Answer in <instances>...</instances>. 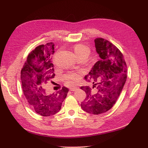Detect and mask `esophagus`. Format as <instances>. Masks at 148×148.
I'll return each mask as SVG.
<instances>
[{
  "instance_id": "34e87169",
  "label": "esophagus",
  "mask_w": 148,
  "mask_h": 148,
  "mask_svg": "<svg viewBox=\"0 0 148 148\" xmlns=\"http://www.w3.org/2000/svg\"><path fill=\"white\" fill-rule=\"evenodd\" d=\"M78 88V87H77V86H72L71 87H70V91H76V90Z\"/></svg>"
}]
</instances>
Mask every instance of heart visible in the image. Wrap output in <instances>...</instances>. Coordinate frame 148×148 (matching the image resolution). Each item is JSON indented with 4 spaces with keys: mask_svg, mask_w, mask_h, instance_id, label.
Instances as JSON below:
<instances>
[{
    "mask_svg": "<svg viewBox=\"0 0 148 148\" xmlns=\"http://www.w3.org/2000/svg\"><path fill=\"white\" fill-rule=\"evenodd\" d=\"M73 50L75 56L78 58L80 57H86L89 56L90 53V49L86 45L82 44H78L75 45L73 47ZM83 73L82 71H70L64 75V78L68 80H77L80 78V75Z\"/></svg>",
    "mask_w": 148,
    "mask_h": 148,
    "instance_id": "obj_1",
    "label": "heart"
}]
</instances>
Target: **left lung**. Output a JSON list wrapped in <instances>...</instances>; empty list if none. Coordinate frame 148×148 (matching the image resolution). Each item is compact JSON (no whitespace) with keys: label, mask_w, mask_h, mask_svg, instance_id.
<instances>
[{"label":"left lung","mask_w":148,"mask_h":148,"mask_svg":"<svg viewBox=\"0 0 148 148\" xmlns=\"http://www.w3.org/2000/svg\"><path fill=\"white\" fill-rule=\"evenodd\" d=\"M95 43L100 59L84 78L88 82L92 80L93 88L96 86L98 91L94 93L89 86L81 87L87 95L81 107L87 113L98 115L116 103L126 82L127 70L123 53L115 45L101 38H96Z\"/></svg>","instance_id":"left-lung-1"}]
</instances>
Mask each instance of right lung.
Wrapping results in <instances>:
<instances>
[{"label": "right lung", "instance_id": "1", "mask_svg": "<svg viewBox=\"0 0 148 148\" xmlns=\"http://www.w3.org/2000/svg\"><path fill=\"white\" fill-rule=\"evenodd\" d=\"M54 44L48 43L36 48L29 54L21 70L23 94L28 104L36 113L43 116L54 115L61 110L69 89L62 87L56 92L50 93L47 86L55 77L52 56Z\"/></svg>", "mask_w": 148, "mask_h": 148}]
</instances>
